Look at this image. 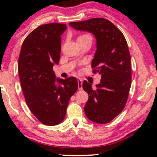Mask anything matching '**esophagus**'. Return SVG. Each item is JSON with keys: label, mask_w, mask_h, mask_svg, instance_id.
I'll use <instances>...</instances> for the list:
<instances>
[{"label": "esophagus", "mask_w": 157, "mask_h": 157, "mask_svg": "<svg viewBox=\"0 0 157 157\" xmlns=\"http://www.w3.org/2000/svg\"><path fill=\"white\" fill-rule=\"evenodd\" d=\"M78 89L79 90H82V81L81 79H78Z\"/></svg>", "instance_id": "obj_1"}]
</instances>
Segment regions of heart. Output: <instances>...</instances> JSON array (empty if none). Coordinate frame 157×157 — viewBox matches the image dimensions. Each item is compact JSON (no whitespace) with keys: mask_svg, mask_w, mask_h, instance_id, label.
<instances>
[{"mask_svg":"<svg viewBox=\"0 0 157 157\" xmlns=\"http://www.w3.org/2000/svg\"><path fill=\"white\" fill-rule=\"evenodd\" d=\"M91 39V36L89 35V34H82V35L79 36L78 37V40H80V39Z\"/></svg>","mask_w":157,"mask_h":157,"instance_id":"obj_1","label":"heart"}]
</instances>
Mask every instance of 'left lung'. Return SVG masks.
I'll use <instances>...</instances> for the list:
<instances>
[{
    "mask_svg": "<svg viewBox=\"0 0 157 157\" xmlns=\"http://www.w3.org/2000/svg\"><path fill=\"white\" fill-rule=\"evenodd\" d=\"M69 25L75 30L89 32L96 38L97 50L91 67L93 73L102 77L96 89L87 81L83 82L82 87L89 95L84 112L94 123H107L123 110L131 87V57L127 41L115 25L103 18Z\"/></svg>",
    "mask_w": 157,
    "mask_h": 157,
    "instance_id": "8db88e82",
    "label": "left lung"
}]
</instances>
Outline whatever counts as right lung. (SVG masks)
I'll return each instance as SVG.
<instances>
[{
  "instance_id": "add662e5",
  "label": "right lung",
  "mask_w": 157,
  "mask_h": 157,
  "mask_svg": "<svg viewBox=\"0 0 157 157\" xmlns=\"http://www.w3.org/2000/svg\"><path fill=\"white\" fill-rule=\"evenodd\" d=\"M66 28V24L56 23L39 26L23 41L18 57V72L26 104L46 125L62 123L71 97L78 88L75 78L56 79L52 70L59 63L61 35Z\"/></svg>"
}]
</instances>
